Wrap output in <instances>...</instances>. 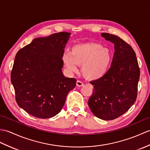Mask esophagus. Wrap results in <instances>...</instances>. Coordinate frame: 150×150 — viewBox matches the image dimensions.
<instances>
[{"mask_svg": "<svg viewBox=\"0 0 150 150\" xmlns=\"http://www.w3.org/2000/svg\"><path fill=\"white\" fill-rule=\"evenodd\" d=\"M76 86H78V87H81V86H83V83L82 82V81H76Z\"/></svg>", "mask_w": 150, "mask_h": 150, "instance_id": "esophagus-1", "label": "esophagus"}]
</instances>
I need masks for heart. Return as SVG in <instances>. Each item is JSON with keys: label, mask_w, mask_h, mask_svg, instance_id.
<instances>
[{"label": "heart", "mask_w": 150, "mask_h": 150, "mask_svg": "<svg viewBox=\"0 0 150 150\" xmlns=\"http://www.w3.org/2000/svg\"><path fill=\"white\" fill-rule=\"evenodd\" d=\"M112 52L98 43L75 45L69 53L62 56L64 67L70 73L78 71V66L82 65L81 70L86 78L96 80L106 74L112 61Z\"/></svg>", "instance_id": "b5f03b06"}]
</instances>
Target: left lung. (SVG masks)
Returning a JSON list of instances; mask_svg holds the SVG:
<instances>
[{
	"instance_id": "obj_1",
	"label": "left lung",
	"mask_w": 150,
	"mask_h": 150,
	"mask_svg": "<svg viewBox=\"0 0 150 150\" xmlns=\"http://www.w3.org/2000/svg\"><path fill=\"white\" fill-rule=\"evenodd\" d=\"M101 34L114 43L115 51L109 70L101 78L90 82L94 89L88 105L96 117L112 120L126 112L136 100L140 69L129 44L116 35Z\"/></svg>"
}]
</instances>
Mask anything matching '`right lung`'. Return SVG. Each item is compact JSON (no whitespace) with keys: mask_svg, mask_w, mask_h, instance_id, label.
Returning <instances> with one entry per match:
<instances>
[{"mask_svg":"<svg viewBox=\"0 0 150 150\" xmlns=\"http://www.w3.org/2000/svg\"><path fill=\"white\" fill-rule=\"evenodd\" d=\"M71 33L61 32L33 40L17 52L11 73L20 107L41 119L55 116L63 107L76 79L62 72V56Z\"/></svg>","mask_w":150,"mask_h":150,"instance_id":"right-lung-1","label":"right lung"}]
</instances>
